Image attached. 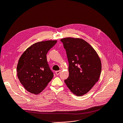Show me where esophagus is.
<instances>
[{"label": "esophagus", "instance_id": "obj_1", "mask_svg": "<svg viewBox=\"0 0 123 123\" xmlns=\"http://www.w3.org/2000/svg\"><path fill=\"white\" fill-rule=\"evenodd\" d=\"M61 72V70H58V71H56V72H55V74H56V75H59V74H60Z\"/></svg>", "mask_w": 123, "mask_h": 123}]
</instances>
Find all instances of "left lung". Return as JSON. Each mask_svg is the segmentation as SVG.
<instances>
[{
	"mask_svg": "<svg viewBox=\"0 0 123 123\" xmlns=\"http://www.w3.org/2000/svg\"><path fill=\"white\" fill-rule=\"evenodd\" d=\"M61 41L69 62V76L64 81L72 93L83 96L98 81L101 60L94 49L83 39L66 37Z\"/></svg>",
	"mask_w": 123,
	"mask_h": 123,
	"instance_id": "8db88e82",
	"label": "left lung"
}]
</instances>
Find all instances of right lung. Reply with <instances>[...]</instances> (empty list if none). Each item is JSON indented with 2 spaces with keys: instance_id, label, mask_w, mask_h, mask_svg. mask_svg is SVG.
Listing matches in <instances>:
<instances>
[{
  "instance_id": "add662e5",
  "label": "right lung",
  "mask_w": 123,
  "mask_h": 123,
  "mask_svg": "<svg viewBox=\"0 0 123 123\" xmlns=\"http://www.w3.org/2000/svg\"><path fill=\"white\" fill-rule=\"evenodd\" d=\"M57 42L49 40L36 43L21 56L17 67L18 78L29 92L39 94L53 79L54 74L49 69L46 55Z\"/></svg>"
}]
</instances>
